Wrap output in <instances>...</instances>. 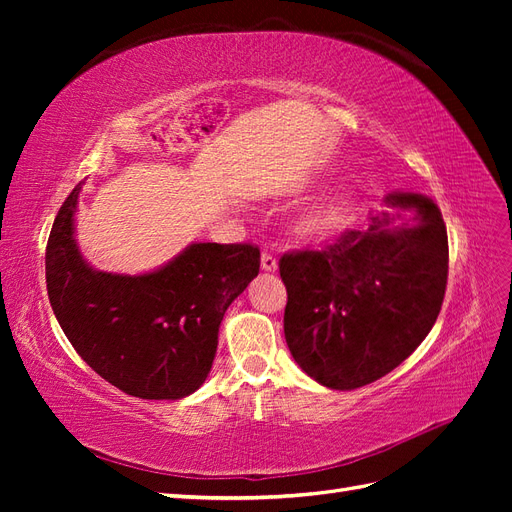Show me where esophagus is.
<instances>
[{"label": "esophagus", "mask_w": 512, "mask_h": 512, "mask_svg": "<svg viewBox=\"0 0 512 512\" xmlns=\"http://www.w3.org/2000/svg\"><path fill=\"white\" fill-rule=\"evenodd\" d=\"M260 269L262 271H277V260H275V256L271 254V252H262V256H260Z\"/></svg>", "instance_id": "1"}]
</instances>
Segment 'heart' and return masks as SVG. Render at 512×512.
<instances>
[{"instance_id":"heart-1","label":"heart","mask_w":512,"mask_h":512,"mask_svg":"<svg viewBox=\"0 0 512 512\" xmlns=\"http://www.w3.org/2000/svg\"><path fill=\"white\" fill-rule=\"evenodd\" d=\"M354 211L356 194L350 188H342L309 207L294 226V232L305 241L333 239L352 224Z\"/></svg>"}]
</instances>
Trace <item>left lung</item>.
I'll use <instances>...</instances> for the list:
<instances>
[{
    "mask_svg": "<svg viewBox=\"0 0 512 512\" xmlns=\"http://www.w3.org/2000/svg\"><path fill=\"white\" fill-rule=\"evenodd\" d=\"M384 203L389 209L367 230L280 258L292 359L335 391L359 389L404 363L444 301L448 237L438 205L412 192H393Z\"/></svg>",
    "mask_w": 512,
    "mask_h": 512,
    "instance_id": "left-lung-1",
    "label": "left lung"
}]
</instances>
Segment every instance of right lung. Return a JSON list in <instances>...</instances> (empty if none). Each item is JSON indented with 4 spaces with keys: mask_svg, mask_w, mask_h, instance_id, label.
<instances>
[{
    "mask_svg": "<svg viewBox=\"0 0 512 512\" xmlns=\"http://www.w3.org/2000/svg\"><path fill=\"white\" fill-rule=\"evenodd\" d=\"M81 183L61 205L46 243V290L81 359L119 391L181 399L209 376L228 305L260 269L250 243H192L143 275L96 271L74 239Z\"/></svg>",
    "mask_w": 512,
    "mask_h": 512,
    "instance_id": "right-lung-1",
    "label": "right lung"
}]
</instances>
